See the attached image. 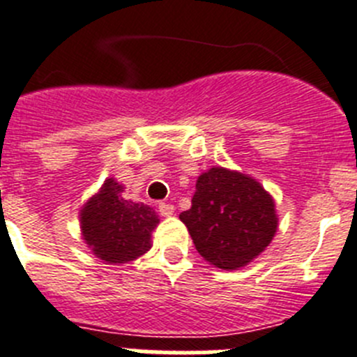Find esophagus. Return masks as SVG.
<instances>
[{"label":"esophagus","mask_w":357,"mask_h":357,"mask_svg":"<svg viewBox=\"0 0 357 357\" xmlns=\"http://www.w3.org/2000/svg\"><path fill=\"white\" fill-rule=\"evenodd\" d=\"M159 213L162 214V216H172V214L175 213V207H173L172 204H159Z\"/></svg>","instance_id":"obj_1"}]
</instances>
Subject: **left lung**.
I'll use <instances>...</instances> for the list:
<instances>
[{
  "label": "left lung",
  "mask_w": 357,
  "mask_h": 357,
  "mask_svg": "<svg viewBox=\"0 0 357 357\" xmlns=\"http://www.w3.org/2000/svg\"><path fill=\"white\" fill-rule=\"evenodd\" d=\"M178 218L198 254L230 272L266 250L279 227L272 195L254 176L222 166L198 176L191 209Z\"/></svg>",
  "instance_id": "left-lung-1"
}]
</instances>
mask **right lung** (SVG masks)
I'll return each mask as SVG.
<instances>
[{
    "instance_id": "right-lung-1",
    "label": "right lung",
    "mask_w": 357,
    "mask_h": 357,
    "mask_svg": "<svg viewBox=\"0 0 357 357\" xmlns=\"http://www.w3.org/2000/svg\"><path fill=\"white\" fill-rule=\"evenodd\" d=\"M123 184L105 178L89 200L82 206V239L98 259L123 264L146 254L151 248V230L159 216L150 206L123 198Z\"/></svg>"
}]
</instances>
